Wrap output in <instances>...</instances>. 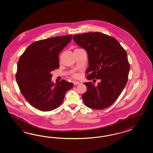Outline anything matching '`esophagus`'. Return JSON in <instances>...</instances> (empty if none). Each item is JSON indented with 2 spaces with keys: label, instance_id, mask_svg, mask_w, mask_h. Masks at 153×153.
<instances>
[{
  "label": "esophagus",
  "instance_id": "esophagus-1",
  "mask_svg": "<svg viewBox=\"0 0 153 153\" xmlns=\"http://www.w3.org/2000/svg\"><path fill=\"white\" fill-rule=\"evenodd\" d=\"M79 82H78V81H74V85H79Z\"/></svg>",
  "mask_w": 153,
  "mask_h": 153
}]
</instances>
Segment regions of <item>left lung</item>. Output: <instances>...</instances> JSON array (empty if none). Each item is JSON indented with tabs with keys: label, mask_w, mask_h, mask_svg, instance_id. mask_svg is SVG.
I'll list each match as a JSON object with an SVG mask.
<instances>
[{
	"label": "left lung",
	"mask_w": 153,
	"mask_h": 153,
	"mask_svg": "<svg viewBox=\"0 0 153 153\" xmlns=\"http://www.w3.org/2000/svg\"><path fill=\"white\" fill-rule=\"evenodd\" d=\"M74 40L88 53L86 79L100 81L97 86L84 83L87 91L82 97L85 105L97 110L110 107L128 81L130 64L126 51L115 38L99 32L74 35Z\"/></svg>",
	"instance_id": "1"
}]
</instances>
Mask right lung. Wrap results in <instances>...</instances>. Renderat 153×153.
Wrapping results in <instances>:
<instances>
[{
  "label": "right lung",
  "instance_id": "right-lung-1",
  "mask_svg": "<svg viewBox=\"0 0 153 153\" xmlns=\"http://www.w3.org/2000/svg\"><path fill=\"white\" fill-rule=\"evenodd\" d=\"M72 35L51 37L31 44L21 56L16 79L21 94L39 111H51L60 105L74 84L62 79L51 82V71L59 67V54Z\"/></svg>",
  "mask_w": 153,
  "mask_h": 153
}]
</instances>
